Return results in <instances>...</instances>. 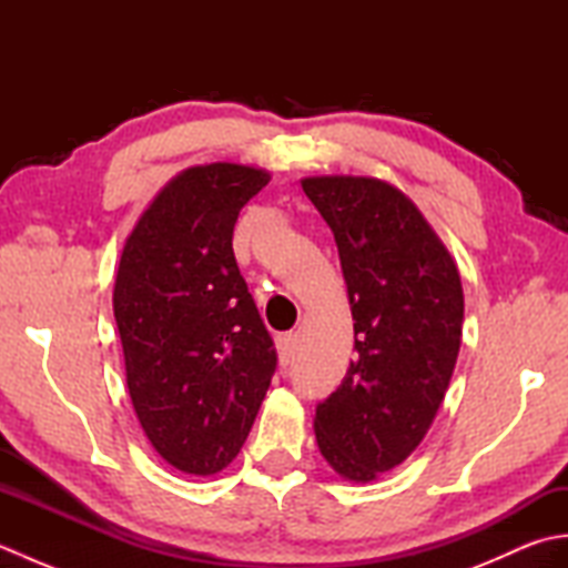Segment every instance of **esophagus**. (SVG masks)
<instances>
[{
    "mask_svg": "<svg viewBox=\"0 0 568 568\" xmlns=\"http://www.w3.org/2000/svg\"><path fill=\"white\" fill-rule=\"evenodd\" d=\"M277 346V358H281V366H291L295 352H297V334H281L275 339Z\"/></svg>",
    "mask_w": 568,
    "mask_h": 568,
    "instance_id": "obj_1",
    "label": "esophagus"
}]
</instances>
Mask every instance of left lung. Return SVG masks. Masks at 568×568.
<instances>
[{
	"mask_svg": "<svg viewBox=\"0 0 568 568\" xmlns=\"http://www.w3.org/2000/svg\"><path fill=\"white\" fill-rule=\"evenodd\" d=\"M305 195L334 232L354 317L356 358L317 405L322 456L371 484L429 432L462 346L456 261L403 190L371 175H312Z\"/></svg>",
	"mask_w": 568,
	"mask_h": 568,
	"instance_id": "8db88e82",
	"label": "left lung"
}]
</instances>
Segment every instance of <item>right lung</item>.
I'll return each mask as SVG.
<instances>
[{
  "instance_id": "obj_1",
  "label": "right lung",
  "mask_w": 568,
  "mask_h": 568,
  "mask_svg": "<svg viewBox=\"0 0 568 568\" xmlns=\"http://www.w3.org/2000/svg\"><path fill=\"white\" fill-rule=\"evenodd\" d=\"M268 180L263 168L229 161L178 173L139 216L116 265L131 405L163 462L190 476L234 462L275 371L232 248L241 207Z\"/></svg>"
}]
</instances>
